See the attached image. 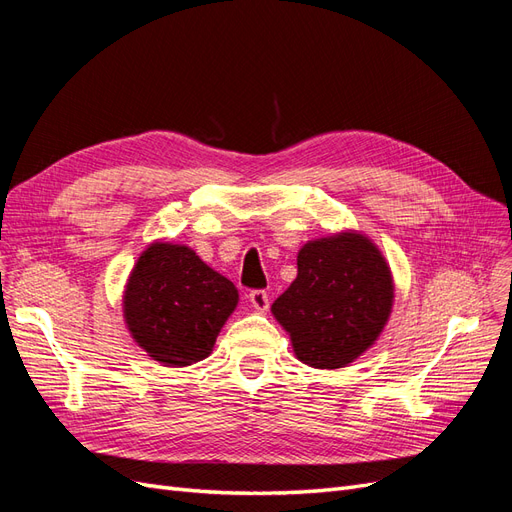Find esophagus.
Instances as JSON below:
<instances>
[{"label":"esophagus","mask_w":512,"mask_h":512,"mask_svg":"<svg viewBox=\"0 0 512 512\" xmlns=\"http://www.w3.org/2000/svg\"><path fill=\"white\" fill-rule=\"evenodd\" d=\"M250 303L256 312H267L269 309V294L265 290H252L250 292Z\"/></svg>","instance_id":"34e87169"}]
</instances>
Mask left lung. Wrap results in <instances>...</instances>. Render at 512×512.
Wrapping results in <instances>:
<instances>
[{
  "mask_svg": "<svg viewBox=\"0 0 512 512\" xmlns=\"http://www.w3.org/2000/svg\"><path fill=\"white\" fill-rule=\"evenodd\" d=\"M393 303V271L380 247L359 230H339L301 247L297 277L271 314L301 363L339 369L378 342Z\"/></svg>",
  "mask_w": 512,
  "mask_h": 512,
  "instance_id": "8db88e82",
  "label": "left lung"
}]
</instances>
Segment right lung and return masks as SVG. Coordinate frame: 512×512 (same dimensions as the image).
<instances>
[{
  "instance_id": "1",
  "label": "right lung",
  "mask_w": 512,
  "mask_h": 512,
  "mask_svg": "<svg viewBox=\"0 0 512 512\" xmlns=\"http://www.w3.org/2000/svg\"><path fill=\"white\" fill-rule=\"evenodd\" d=\"M239 305L228 277L183 243L151 241L123 286L121 312L130 337L164 367L207 359Z\"/></svg>"
}]
</instances>
